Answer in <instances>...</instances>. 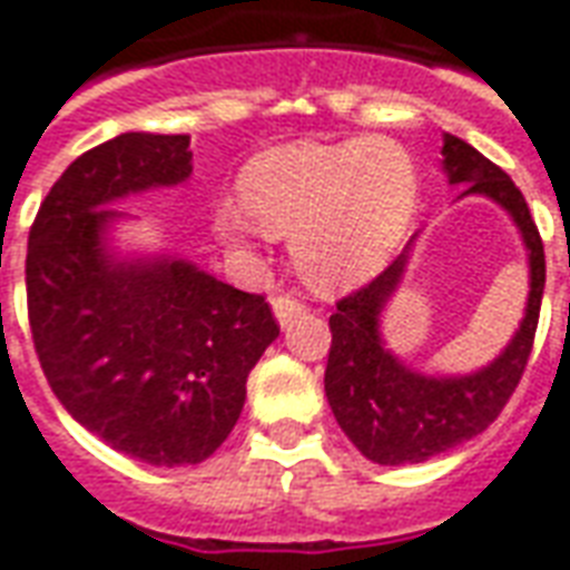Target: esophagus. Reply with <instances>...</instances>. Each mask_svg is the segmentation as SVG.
<instances>
[{
	"label": "esophagus",
	"mask_w": 570,
	"mask_h": 570,
	"mask_svg": "<svg viewBox=\"0 0 570 570\" xmlns=\"http://www.w3.org/2000/svg\"><path fill=\"white\" fill-rule=\"evenodd\" d=\"M306 309V303L301 297H294V294H279V297H273V313H276V322L282 327H288L297 315Z\"/></svg>",
	"instance_id": "obj_1"
}]
</instances>
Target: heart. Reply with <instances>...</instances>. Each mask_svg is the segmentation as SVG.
I'll list each match as a JSON object with an SVG mask.
<instances>
[{
    "label": "heart",
    "instance_id": "heart-1",
    "mask_svg": "<svg viewBox=\"0 0 570 570\" xmlns=\"http://www.w3.org/2000/svg\"><path fill=\"white\" fill-rule=\"evenodd\" d=\"M245 209L224 203L222 234H291L294 264L315 288H346L389 261L413 222L422 169L389 136L294 142L257 154L239 178Z\"/></svg>",
    "mask_w": 570,
    "mask_h": 570
}]
</instances>
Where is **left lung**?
<instances>
[{
  "instance_id": "obj_1",
  "label": "left lung",
  "mask_w": 570,
  "mask_h": 570,
  "mask_svg": "<svg viewBox=\"0 0 570 570\" xmlns=\"http://www.w3.org/2000/svg\"><path fill=\"white\" fill-rule=\"evenodd\" d=\"M443 173L450 185H459L461 197H489L513 218L529 252V303L504 352L461 376L406 367L380 334V315L404 282L419 234L376 279L336 303L325 371L327 404L361 455L376 464H419L483 434L517 392L538 331L547 261L522 190L501 166L450 132H443Z\"/></svg>"
}]
</instances>
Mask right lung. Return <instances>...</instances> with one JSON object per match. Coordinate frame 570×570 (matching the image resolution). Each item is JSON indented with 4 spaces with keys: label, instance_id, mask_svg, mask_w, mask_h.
Returning <instances> with one entry per match:
<instances>
[{
    "label": "right lung",
    "instance_id": "right-lung-1",
    "mask_svg": "<svg viewBox=\"0 0 570 570\" xmlns=\"http://www.w3.org/2000/svg\"><path fill=\"white\" fill-rule=\"evenodd\" d=\"M190 136L120 132L85 151L41 203L27 306L41 371L66 413L157 468L199 464L234 431L245 380L279 336L261 294L185 257L115 252L118 199L190 176Z\"/></svg>",
    "mask_w": 570,
    "mask_h": 570
}]
</instances>
